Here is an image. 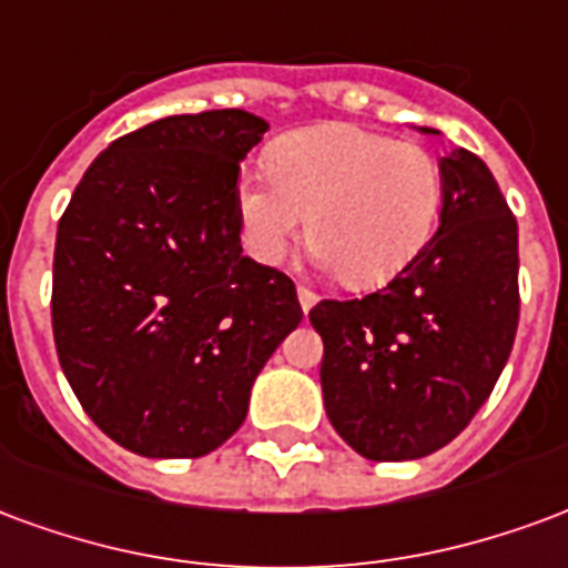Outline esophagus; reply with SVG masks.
<instances>
[{
    "label": "esophagus",
    "instance_id": "34e87169",
    "mask_svg": "<svg viewBox=\"0 0 568 568\" xmlns=\"http://www.w3.org/2000/svg\"><path fill=\"white\" fill-rule=\"evenodd\" d=\"M296 296H300L302 312H312V305H314V302H317V293H314V290H308V287H302V284H300V290H296Z\"/></svg>",
    "mask_w": 568,
    "mask_h": 568
}]
</instances>
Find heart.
Listing matches in <instances>:
<instances>
[{
    "instance_id": "obj_1",
    "label": "heart",
    "mask_w": 568,
    "mask_h": 568,
    "mask_svg": "<svg viewBox=\"0 0 568 568\" xmlns=\"http://www.w3.org/2000/svg\"><path fill=\"white\" fill-rule=\"evenodd\" d=\"M442 165L415 142L351 123L278 139L268 175H242L235 214L247 251L275 266L308 233L317 263L351 287H381L415 260L442 211Z\"/></svg>"
}]
</instances>
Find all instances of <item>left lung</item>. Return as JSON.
Returning a JSON list of instances; mask_svg holds the SVG:
<instances>
[{
  "label": "left lung",
  "instance_id": "obj_1",
  "mask_svg": "<svg viewBox=\"0 0 568 568\" xmlns=\"http://www.w3.org/2000/svg\"><path fill=\"white\" fill-rule=\"evenodd\" d=\"M438 165L442 214L424 251L387 287L308 312L324 338L326 417L378 463L426 457L457 438L515 345V214L471 151L450 148Z\"/></svg>",
  "mask_w": 568,
  "mask_h": 568
}]
</instances>
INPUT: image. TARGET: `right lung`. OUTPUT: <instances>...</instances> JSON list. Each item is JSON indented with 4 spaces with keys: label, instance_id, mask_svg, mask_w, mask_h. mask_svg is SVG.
<instances>
[{
    "label": "right lung",
    "instance_id": "add662e5",
    "mask_svg": "<svg viewBox=\"0 0 568 568\" xmlns=\"http://www.w3.org/2000/svg\"><path fill=\"white\" fill-rule=\"evenodd\" d=\"M268 123L175 114L111 142L57 226V357L90 420L132 454L205 457L302 321L293 281L242 251L239 163Z\"/></svg>",
    "mask_w": 568,
    "mask_h": 568
}]
</instances>
